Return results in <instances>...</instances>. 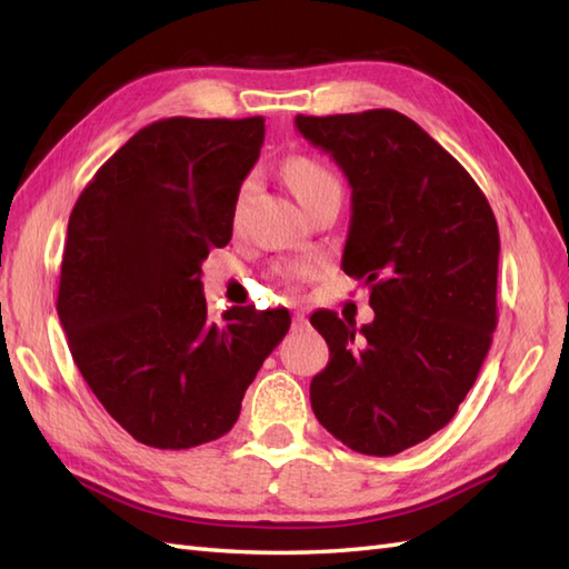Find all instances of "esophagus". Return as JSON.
Segmentation results:
<instances>
[{
    "label": "esophagus",
    "instance_id": "1",
    "mask_svg": "<svg viewBox=\"0 0 569 569\" xmlns=\"http://www.w3.org/2000/svg\"><path fill=\"white\" fill-rule=\"evenodd\" d=\"M306 312H293V330H303L306 328Z\"/></svg>",
    "mask_w": 569,
    "mask_h": 569
}]
</instances>
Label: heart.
Instances as JSON below:
<instances>
[{
  "instance_id": "b5f03b06",
  "label": "heart",
  "mask_w": 569,
  "mask_h": 569,
  "mask_svg": "<svg viewBox=\"0 0 569 569\" xmlns=\"http://www.w3.org/2000/svg\"><path fill=\"white\" fill-rule=\"evenodd\" d=\"M283 178L300 204H306L310 198H316L320 190L337 186V180L328 168L320 166L318 161L306 159V156H293V159H288L283 166ZM310 273H312V266H291V269L283 271V278L288 283H298Z\"/></svg>"
}]
</instances>
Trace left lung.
I'll list each match as a JSON object with an SVG mask.
<instances>
[{"mask_svg": "<svg viewBox=\"0 0 569 569\" xmlns=\"http://www.w3.org/2000/svg\"><path fill=\"white\" fill-rule=\"evenodd\" d=\"M352 186L342 269L369 286L373 320L310 316L330 361L310 381L322 428L389 457L445 428L497 330L499 227L485 192L396 110L296 117Z\"/></svg>", "mask_w": 569, "mask_h": 569, "instance_id": "obj_1", "label": "left lung"}]
</instances>
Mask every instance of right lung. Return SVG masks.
<instances>
[{
	"label": "right lung",
	"mask_w": 569,
	"mask_h": 569,
	"mask_svg": "<svg viewBox=\"0 0 569 569\" xmlns=\"http://www.w3.org/2000/svg\"><path fill=\"white\" fill-rule=\"evenodd\" d=\"M263 117L159 119L90 180L68 220L58 318L92 393L131 438L188 450L222 438L286 308L208 318L202 261L232 239Z\"/></svg>",
	"instance_id": "right-lung-1"
}]
</instances>
